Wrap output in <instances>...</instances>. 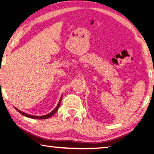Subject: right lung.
I'll use <instances>...</instances> for the list:
<instances>
[{"label": "right lung", "instance_id": "add662e5", "mask_svg": "<svg viewBox=\"0 0 154 154\" xmlns=\"http://www.w3.org/2000/svg\"><path fill=\"white\" fill-rule=\"evenodd\" d=\"M62 96H61V98H60V100H59V103H58V105H57V106L56 107V109H54V111H52L51 113H48V114H47V115H45V116H31V115H29V114H27V113H24V112H22V111H21L20 110H19V109H17V108H15V107H14L15 109H16V110L19 112L20 113H21L22 115H23V116H26V117H27V118H32V119H48V118H50L51 116H53V115L56 113V112L57 111V110H58V108H59V106H60V102H61V100H62Z\"/></svg>", "mask_w": 154, "mask_h": 154}]
</instances>
